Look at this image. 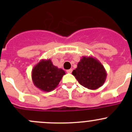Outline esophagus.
Here are the masks:
<instances>
[{"label":"esophagus","instance_id":"esophagus-1","mask_svg":"<svg viewBox=\"0 0 132 132\" xmlns=\"http://www.w3.org/2000/svg\"><path fill=\"white\" fill-rule=\"evenodd\" d=\"M72 69H70V70H66V72L68 73H71V72H72Z\"/></svg>","mask_w":132,"mask_h":132}]
</instances>
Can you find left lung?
I'll return each instance as SVG.
<instances>
[{"label":"left lung","mask_w":132,"mask_h":132,"mask_svg":"<svg viewBox=\"0 0 132 132\" xmlns=\"http://www.w3.org/2000/svg\"><path fill=\"white\" fill-rule=\"evenodd\" d=\"M72 75L80 84L91 90L97 89L103 86L107 75L102 64L92 56L82 57Z\"/></svg>","instance_id":"1"}]
</instances>
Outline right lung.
Segmentation results:
<instances>
[{
	"label": "right lung",
	"instance_id": "add662e5",
	"mask_svg": "<svg viewBox=\"0 0 132 132\" xmlns=\"http://www.w3.org/2000/svg\"><path fill=\"white\" fill-rule=\"evenodd\" d=\"M65 73L62 69L53 64L50 59H41L32 70V80L34 86L45 92L55 89Z\"/></svg>",
	"mask_w": 132,
	"mask_h": 132
}]
</instances>
